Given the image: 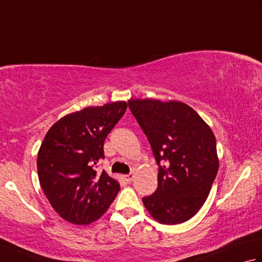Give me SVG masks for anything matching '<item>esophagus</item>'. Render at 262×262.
Returning a JSON list of instances; mask_svg holds the SVG:
<instances>
[{
  "instance_id": "obj_1",
  "label": "esophagus",
  "mask_w": 262,
  "mask_h": 262,
  "mask_svg": "<svg viewBox=\"0 0 262 262\" xmlns=\"http://www.w3.org/2000/svg\"><path fill=\"white\" fill-rule=\"evenodd\" d=\"M122 179H124V181H126L127 183H129V182H132L133 179H134V174L133 173L125 174V176H122Z\"/></svg>"
}]
</instances>
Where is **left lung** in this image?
I'll return each mask as SVG.
<instances>
[{
    "label": "left lung",
    "mask_w": 262,
    "mask_h": 262,
    "mask_svg": "<svg viewBox=\"0 0 262 262\" xmlns=\"http://www.w3.org/2000/svg\"><path fill=\"white\" fill-rule=\"evenodd\" d=\"M128 105L159 165L158 189L143 198L144 206L161 224L190 220L207 199L219 171L213 132L180 101L130 99Z\"/></svg>",
    "instance_id": "8db88e82"
}]
</instances>
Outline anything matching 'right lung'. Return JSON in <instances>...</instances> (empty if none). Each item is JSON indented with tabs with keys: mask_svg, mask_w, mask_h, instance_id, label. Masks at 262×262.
<instances>
[{
	"mask_svg": "<svg viewBox=\"0 0 262 262\" xmlns=\"http://www.w3.org/2000/svg\"><path fill=\"white\" fill-rule=\"evenodd\" d=\"M127 109L125 101L88 107L64 116L49 128L39 148V182L57 214L76 225L99 220L120 190L105 171H96L104 159L105 137Z\"/></svg>",
	"mask_w": 262,
	"mask_h": 262,
	"instance_id": "obj_1",
	"label": "right lung"
}]
</instances>
